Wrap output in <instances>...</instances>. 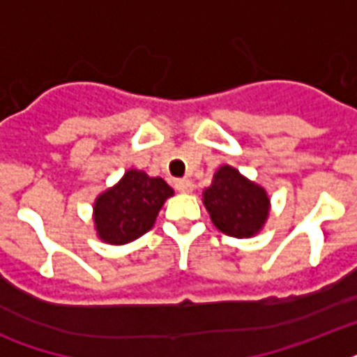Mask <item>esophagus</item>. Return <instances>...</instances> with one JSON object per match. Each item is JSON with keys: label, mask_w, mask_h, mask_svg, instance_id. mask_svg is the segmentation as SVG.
Masks as SVG:
<instances>
[{"label": "esophagus", "mask_w": 357, "mask_h": 357, "mask_svg": "<svg viewBox=\"0 0 357 357\" xmlns=\"http://www.w3.org/2000/svg\"><path fill=\"white\" fill-rule=\"evenodd\" d=\"M174 187H176V190H179V192H190V190L195 189V185H192V181L190 179H176L174 181Z\"/></svg>", "instance_id": "esophagus-1"}]
</instances>
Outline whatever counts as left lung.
I'll return each mask as SVG.
<instances>
[{
    "mask_svg": "<svg viewBox=\"0 0 357 357\" xmlns=\"http://www.w3.org/2000/svg\"><path fill=\"white\" fill-rule=\"evenodd\" d=\"M268 196L259 185L243 178L238 170L224 165L204 190V206L213 224L231 237H252L268 217Z\"/></svg>",
    "mask_w": 357,
    "mask_h": 357,
    "instance_id": "1",
    "label": "left lung"
}]
</instances>
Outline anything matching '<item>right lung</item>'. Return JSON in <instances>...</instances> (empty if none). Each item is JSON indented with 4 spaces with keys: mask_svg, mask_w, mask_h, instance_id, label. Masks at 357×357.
Wrapping results in <instances>:
<instances>
[{
    "mask_svg": "<svg viewBox=\"0 0 357 357\" xmlns=\"http://www.w3.org/2000/svg\"><path fill=\"white\" fill-rule=\"evenodd\" d=\"M172 195L165 179L128 170L119 185L98 196L94 204L98 235L109 244L131 243L151 229L157 213Z\"/></svg>",
    "mask_w": 357,
    "mask_h": 357,
    "instance_id": "1",
    "label": "right lung"
}]
</instances>
